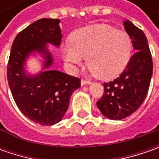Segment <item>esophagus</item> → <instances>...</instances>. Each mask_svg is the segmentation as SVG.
Returning a JSON list of instances; mask_svg holds the SVG:
<instances>
[{"label": "esophagus", "instance_id": "34e87169", "mask_svg": "<svg viewBox=\"0 0 159 159\" xmlns=\"http://www.w3.org/2000/svg\"><path fill=\"white\" fill-rule=\"evenodd\" d=\"M91 82L89 80H81V86H85V85H90Z\"/></svg>", "mask_w": 159, "mask_h": 159}]
</instances>
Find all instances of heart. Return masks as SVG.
Here are the masks:
<instances>
[{
	"mask_svg": "<svg viewBox=\"0 0 159 159\" xmlns=\"http://www.w3.org/2000/svg\"><path fill=\"white\" fill-rule=\"evenodd\" d=\"M70 42L61 49L67 66L75 70L88 57L89 68L102 80L119 75L131 57L133 44L129 34L105 24L77 30L71 34Z\"/></svg>",
	"mask_w": 159,
	"mask_h": 159,
	"instance_id": "1",
	"label": "heart"
}]
</instances>
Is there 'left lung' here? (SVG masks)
<instances>
[{"label": "left lung", "mask_w": 159, "mask_h": 159, "mask_svg": "<svg viewBox=\"0 0 159 159\" xmlns=\"http://www.w3.org/2000/svg\"><path fill=\"white\" fill-rule=\"evenodd\" d=\"M135 53L119 78L103 83L104 92L96 104L108 119L120 120L130 116L142 105L147 95L153 64L144 33L129 20L123 23Z\"/></svg>", "instance_id": "1"}]
</instances>
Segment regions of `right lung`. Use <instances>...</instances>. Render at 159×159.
Segmentation results:
<instances>
[{
  "label": "right lung",
  "mask_w": 159,
  "mask_h": 159,
  "mask_svg": "<svg viewBox=\"0 0 159 159\" xmlns=\"http://www.w3.org/2000/svg\"><path fill=\"white\" fill-rule=\"evenodd\" d=\"M59 23V19L41 18L21 31L13 41L7 68L16 104L25 117L42 125H55L62 120L70 95L80 87V79L48 69L53 57L48 44L55 47L61 44ZM34 52L43 57V67L38 75H30L24 65Z\"/></svg>",
  "instance_id": "right-lung-1"
}]
</instances>
